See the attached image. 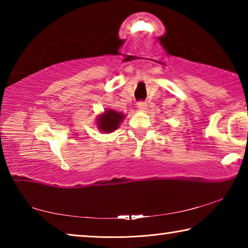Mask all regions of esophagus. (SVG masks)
<instances>
[{
  "instance_id": "1",
  "label": "esophagus",
  "mask_w": 248,
  "mask_h": 248,
  "mask_svg": "<svg viewBox=\"0 0 248 248\" xmlns=\"http://www.w3.org/2000/svg\"><path fill=\"white\" fill-rule=\"evenodd\" d=\"M137 107H138V109H139V110L143 111V110H145L146 107H148V105H146L145 102H142V100H140V102H138Z\"/></svg>"
}]
</instances>
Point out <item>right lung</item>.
Segmentation results:
<instances>
[{"mask_svg":"<svg viewBox=\"0 0 248 248\" xmlns=\"http://www.w3.org/2000/svg\"><path fill=\"white\" fill-rule=\"evenodd\" d=\"M123 119L124 115L121 112L109 109L97 119V125L99 130H102L104 132H112L114 130L118 129Z\"/></svg>","mask_w":248,"mask_h":248,"instance_id":"right-lung-1","label":"right lung"}]
</instances>
